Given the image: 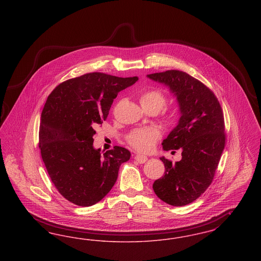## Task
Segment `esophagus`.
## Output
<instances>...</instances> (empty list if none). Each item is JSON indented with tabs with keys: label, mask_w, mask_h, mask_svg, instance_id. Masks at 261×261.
I'll use <instances>...</instances> for the list:
<instances>
[{
	"label": "esophagus",
	"mask_w": 261,
	"mask_h": 261,
	"mask_svg": "<svg viewBox=\"0 0 261 261\" xmlns=\"http://www.w3.org/2000/svg\"><path fill=\"white\" fill-rule=\"evenodd\" d=\"M135 160H136L137 162H140V163H145V162L148 161V156L143 155L141 153H137L136 155H135Z\"/></svg>",
	"instance_id": "obj_1"
}]
</instances>
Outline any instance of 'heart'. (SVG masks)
Listing matches in <instances>:
<instances>
[{"label": "heart", "mask_w": 261, "mask_h": 261, "mask_svg": "<svg viewBox=\"0 0 261 261\" xmlns=\"http://www.w3.org/2000/svg\"><path fill=\"white\" fill-rule=\"evenodd\" d=\"M140 101L144 109L155 110L160 112L167 102V97L165 93L159 88H150L144 91L140 96ZM177 118V112L175 110H168L164 112V119L166 122L172 123ZM162 133L159 128L142 127L131 130L126 135L127 143L139 151H149L153 149Z\"/></svg>", "instance_id": "b5f03b06"}]
</instances>
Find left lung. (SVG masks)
Returning <instances> with one entry per match:
<instances>
[{
  "instance_id": "left-lung-1",
  "label": "left lung",
  "mask_w": 261,
  "mask_h": 261,
  "mask_svg": "<svg viewBox=\"0 0 261 261\" xmlns=\"http://www.w3.org/2000/svg\"><path fill=\"white\" fill-rule=\"evenodd\" d=\"M148 77L170 88L182 114L162 142L165 150L182 149V160L173 163L162 158L165 172L152 188L164 202L186 205L199 198L214 178L226 140L223 112L211 89L184 71L172 69Z\"/></svg>"
}]
</instances>
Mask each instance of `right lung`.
<instances>
[{
	"mask_svg": "<svg viewBox=\"0 0 261 261\" xmlns=\"http://www.w3.org/2000/svg\"><path fill=\"white\" fill-rule=\"evenodd\" d=\"M138 77L91 72L53 90L41 114L39 148L53 184L64 199L91 206L115 184L130 151L115 146L100 153L93 147L95 127L107 119L117 94Z\"/></svg>",
	"mask_w": 261,
	"mask_h": 261,
	"instance_id": "right-lung-1",
	"label": "right lung"
}]
</instances>
